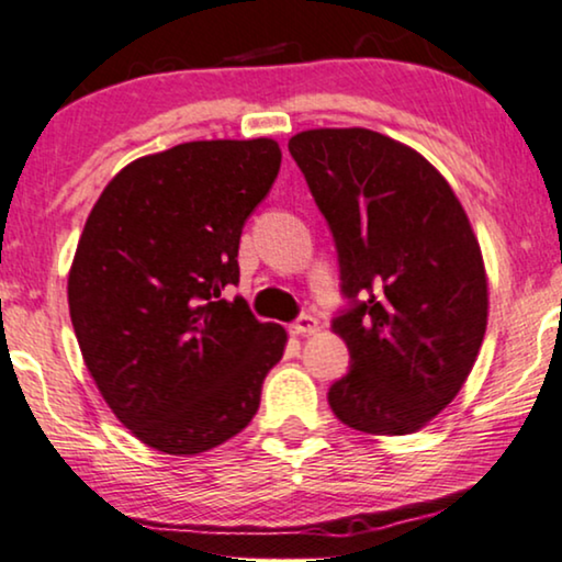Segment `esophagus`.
<instances>
[{
    "label": "esophagus",
    "instance_id": "esophagus-1",
    "mask_svg": "<svg viewBox=\"0 0 562 562\" xmlns=\"http://www.w3.org/2000/svg\"><path fill=\"white\" fill-rule=\"evenodd\" d=\"M317 327H319V323L315 317L302 315L294 325H291V333H294V335H312V333H317Z\"/></svg>",
    "mask_w": 562,
    "mask_h": 562
}]
</instances>
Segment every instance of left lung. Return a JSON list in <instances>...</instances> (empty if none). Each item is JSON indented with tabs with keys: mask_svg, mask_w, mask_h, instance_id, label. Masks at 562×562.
I'll list each match as a JSON object with an SVG mask.
<instances>
[{
	"mask_svg": "<svg viewBox=\"0 0 562 562\" xmlns=\"http://www.w3.org/2000/svg\"><path fill=\"white\" fill-rule=\"evenodd\" d=\"M289 151L330 224L353 299L333 319L351 371L327 403L356 431H420L468 382L485 338L487 276L470 218L424 155L376 131H299Z\"/></svg>",
	"mask_w": 562,
	"mask_h": 562,
	"instance_id": "obj_1",
	"label": "left lung"
}]
</instances>
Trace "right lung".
I'll list each match as a JSON object with an SVG mask.
<instances>
[{"label":"right lung","mask_w":562,"mask_h":562,"mask_svg":"<svg viewBox=\"0 0 562 562\" xmlns=\"http://www.w3.org/2000/svg\"><path fill=\"white\" fill-rule=\"evenodd\" d=\"M281 167L273 138H211L138 157L100 193L69 268L85 367L147 447L193 457L258 413L286 330L258 323L239 281V235Z\"/></svg>","instance_id":"right-lung-1"}]
</instances>
